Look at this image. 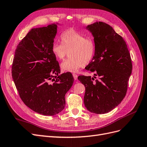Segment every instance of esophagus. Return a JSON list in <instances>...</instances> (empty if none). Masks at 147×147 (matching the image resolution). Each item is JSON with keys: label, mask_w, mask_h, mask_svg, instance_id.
Wrapping results in <instances>:
<instances>
[{"label": "esophagus", "mask_w": 147, "mask_h": 147, "mask_svg": "<svg viewBox=\"0 0 147 147\" xmlns=\"http://www.w3.org/2000/svg\"><path fill=\"white\" fill-rule=\"evenodd\" d=\"M73 77H74V80H77V78H78V75L77 74H73Z\"/></svg>", "instance_id": "esophagus-1"}]
</instances>
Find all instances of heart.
Returning <instances> with one entry per match:
<instances>
[{
    "mask_svg": "<svg viewBox=\"0 0 147 147\" xmlns=\"http://www.w3.org/2000/svg\"><path fill=\"white\" fill-rule=\"evenodd\" d=\"M61 44L53 43V54L57 59L63 60L69 53L70 58L61 64L62 70L66 72H77L84 65L91 61L94 53V43L92 40L74 29H68L61 35Z\"/></svg>",
    "mask_w": 147,
    "mask_h": 147,
    "instance_id": "heart-1",
    "label": "heart"
}]
</instances>
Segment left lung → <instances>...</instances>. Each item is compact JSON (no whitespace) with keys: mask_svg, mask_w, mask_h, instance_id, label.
<instances>
[{"mask_svg":"<svg viewBox=\"0 0 147 147\" xmlns=\"http://www.w3.org/2000/svg\"><path fill=\"white\" fill-rule=\"evenodd\" d=\"M86 29L94 38L95 50L85 68L94 73V76L78 77L85 86L84 104L92 113H107L126 96L132 68L130 53L123 37L110 25L97 21ZM95 76L99 78L94 80Z\"/></svg>","mask_w":147,"mask_h":147,"instance_id":"obj_1","label":"left lung"}]
</instances>
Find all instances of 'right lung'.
<instances>
[{
    "label": "right lung",
    "instance_id": "1",
    "mask_svg": "<svg viewBox=\"0 0 147 147\" xmlns=\"http://www.w3.org/2000/svg\"><path fill=\"white\" fill-rule=\"evenodd\" d=\"M57 25L31 29L17 46L12 64V78L21 99L45 116L64 110L65 94L74 81L70 72L59 75V65L51 51Z\"/></svg>",
    "mask_w": 147,
    "mask_h": 147
}]
</instances>
